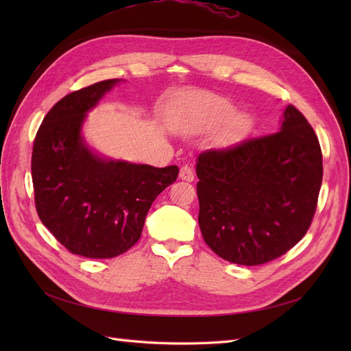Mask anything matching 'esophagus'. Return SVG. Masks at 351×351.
I'll return each instance as SVG.
<instances>
[{"mask_svg":"<svg viewBox=\"0 0 351 351\" xmlns=\"http://www.w3.org/2000/svg\"><path fill=\"white\" fill-rule=\"evenodd\" d=\"M180 178L186 180V182H193V180H195L193 168L190 165H183L182 168H180Z\"/></svg>","mask_w":351,"mask_h":351,"instance_id":"34e87169","label":"esophagus"}]
</instances>
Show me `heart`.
I'll return each mask as SVG.
<instances>
[{"instance_id": "b5f03b06", "label": "heart", "mask_w": 351, "mask_h": 351, "mask_svg": "<svg viewBox=\"0 0 351 351\" xmlns=\"http://www.w3.org/2000/svg\"><path fill=\"white\" fill-rule=\"evenodd\" d=\"M232 112V105L210 95H202L193 102V110L182 123V129L186 132H199L215 125ZM252 127L250 117L246 114H234L224 121L217 134V141L221 143H232L240 141Z\"/></svg>"}]
</instances>
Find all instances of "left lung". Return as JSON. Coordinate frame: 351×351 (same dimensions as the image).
I'll list each match as a JSON object with an SVG mask.
<instances>
[{"mask_svg": "<svg viewBox=\"0 0 351 351\" xmlns=\"http://www.w3.org/2000/svg\"><path fill=\"white\" fill-rule=\"evenodd\" d=\"M199 227L219 258L237 265L277 259L309 230L322 184L317 136L294 105L281 129L197 158Z\"/></svg>", "mask_w": 351, "mask_h": 351, "instance_id": "1", "label": "left lung"}]
</instances>
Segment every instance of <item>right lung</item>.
<instances>
[{"label":"right lung","mask_w":351,"mask_h":351,"mask_svg":"<svg viewBox=\"0 0 351 351\" xmlns=\"http://www.w3.org/2000/svg\"><path fill=\"white\" fill-rule=\"evenodd\" d=\"M119 79L74 90L42 121L32 152L39 219L70 253L110 259L141 239L152 202L176 182L178 167L108 161L93 155L80 134L86 112Z\"/></svg>","instance_id":"obj_1"}]
</instances>
